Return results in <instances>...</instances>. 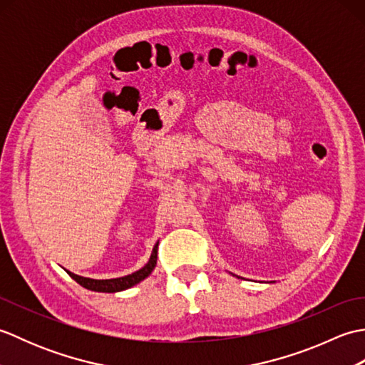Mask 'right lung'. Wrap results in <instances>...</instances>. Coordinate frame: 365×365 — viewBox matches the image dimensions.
<instances>
[{
  "label": "right lung",
  "instance_id": "obj_1",
  "mask_svg": "<svg viewBox=\"0 0 365 365\" xmlns=\"http://www.w3.org/2000/svg\"><path fill=\"white\" fill-rule=\"evenodd\" d=\"M157 252H158V243L153 246L149 262H147L141 269H138V271H135V273H131L128 276H123V277L91 279V277H83V276H78V274H73V273H71V271H67V273H68V276L73 279V281H76L81 287H84V289H88V290L103 292V293L122 292V290H127V289H130V287H133L141 281H144V279L152 273L155 265H157Z\"/></svg>",
  "mask_w": 365,
  "mask_h": 365
}]
</instances>
